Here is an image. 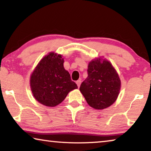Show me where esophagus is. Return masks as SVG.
Masks as SVG:
<instances>
[{
	"instance_id": "obj_1",
	"label": "esophagus",
	"mask_w": 151,
	"mask_h": 151,
	"mask_svg": "<svg viewBox=\"0 0 151 151\" xmlns=\"http://www.w3.org/2000/svg\"><path fill=\"white\" fill-rule=\"evenodd\" d=\"M76 85H77L78 87H79V86H80V85H81V80H78L76 82Z\"/></svg>"
}]
</instances>
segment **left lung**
Masks as SVG:
<instances>
[{"instance_id": "8db88e82", "label": "left lung", "mask_w": 151, "mask_h": 151, "mask_svg": "<svg viewBox=\"0 0 151 151\" xmlns=\"http://www.w3.org/2000/svg\"><path fill=\"white\" fill-rule=\"evenodd\" d=\"M87 73L80 91L89 106L97 110L111 106L121 88V80L111 63L100 58L93 60L88 64Z\"/></svg>"}]
</instances>
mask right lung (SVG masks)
I'll list each match as a JSON object with an SVG mask.
<instances>
[{"label":"right lung","mask_w":151,"mask_h":151,"mask_svg":"<svg viewBox=\"0 0 151 151\" xmlns=\"http://www.w3.org/2000/svg\"><path fill=\"white\" fill-rule=\"evenodd\" d=\"M63 63L62 56L50 52L42 58L30 76L33 96L43 105L57 106L65 100L70 91L78 88Z\"/></svg>","instance_id":"right-lung-1"}]
</instances>
